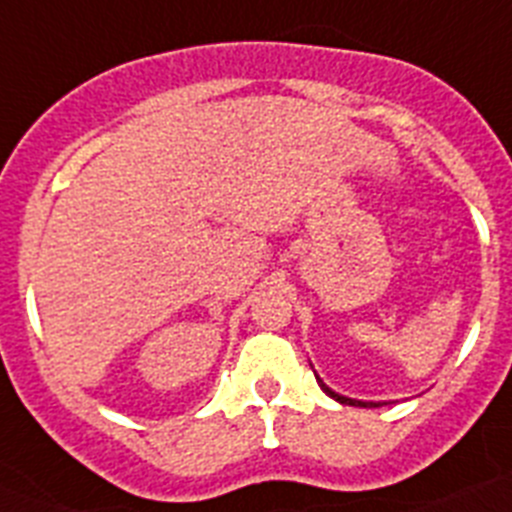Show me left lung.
<instances>
[{"mask_svg":"<svg viewBox=\"0 0 512 512\" xmlns=\"http://www.w3.org/2000/svg\"><path fill=\"white\" fill-rule=\"evenodd\" d=\"M315 379H318V384H320V390L325 392V395L328 397H333V400L336 402H341V405H351V408H382V405H387V402H369V400H354V397H346V395H338L336 390H330L328 384L323 382V379L318 377V374H315Z\"/></svg>","mask_w":512,"mask_h":512,"instance_id":"8db88e82","label":"left lung"}]
</instances>
